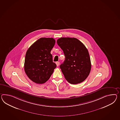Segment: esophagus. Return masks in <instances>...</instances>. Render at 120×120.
<instances>
[{"label": "esophagus", "instance_id": "1", "mask_svg": "<svg viewBox=\"0 0 120 120\" xmlns=\"http://www.w3.org/2000/svg\"><path fill=\"white\" fill-rule=\"evenodd\" d=\"M56 66L58 67V66H59V64H60V62H56Z\"/></svg>", "mask_w": 120, "mask_h": 120}]
</instances>
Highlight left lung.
<instances>
[{"mask_svg": "<svg viewBox=\"0 0 120 120\" xmlns=\"http://www.w3.org/2000/svg\"><path fill=\"white\" fill-rule=\"evenodd\" d=\"M57 43L64 51L65 59L60 68L69 83L76 84L87 77L91 70V61L86 46L75 38L61 37Z\"/></svg>", "mask_w": 120, "mask_h": 120, "instance_id": "left-lung-1", "label": "left lung"}]
</instances>
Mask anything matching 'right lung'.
Returning <instances> with one entry per match:
<instances>
[{
    "label": "right lung",
    "instance_id": "right-lung-1",
    "mask_svg": "<svg viewBox=\"0 0 120 120\" xmlns=\"http://www.w3.org/2000/svg\"><path fill=\"white\" fill-rule=\"evenodd\" d=\"M55 40L52 38H41L28 49L25 56V72L30 79L38 84L49 79L56 65L50 53Z\"/></svg>",
    "mask_w": 120,
    "mask_h": 120
}]
</instances>
